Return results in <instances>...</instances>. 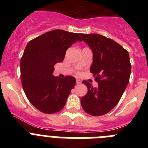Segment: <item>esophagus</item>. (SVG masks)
Returning <instances> with one entry per match:
<instances>
[{"mask_svg": "<svg viewBox=\"0 0 148 148\" xmlns=\"http://www.w3.org/2000/svg\"><path fill=\"white\" fill-rule=\"evenodd\" d=\"M76 84H81V81L79 79H76Z\"/></svg>", "mask_w": 148, "mask_h": 148, "instance_id": "esophagus-1", "label": "esophagus"}]
</instances>
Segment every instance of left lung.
<instances>
[{
  "mask_svg": "<svg viewBox=\"0 0 148 148\" xmlns=\"http://www.w3.org/2000/svg\"><path fill=\"white\" fill-rule=\"evenodd\" d=\"M82 40L92 52L90 72L93 73L98 87L86 81L87 93L81 98L86 113L99 116L109 113L118 104L129 83L131 65L129 53L113 40L99 34H80Z\"/></svg>",
  "mask_w": 148,
  "mask_h": 148,
  "instance_id": "left-lung-1",
  "label": "left lung"
}]
</instances>
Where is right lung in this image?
Listing matches in <instances>:
<instances>
[{"label":"right lung","mask_w":148,"mask_h":148,"mask_svg":"<svg viewBox=\"0 0 148 148\" xmlns=\"http://www.w3.org/2000/svg\"><path fill=\"white\" fill-rule=\"evenodd\" d=\"M78 40L82 41L78 34L55 29L27 44L21 59V79L27 99L40 112L52 114L64 107L75 78L54 76V65L62 62L66 49Z\"/></svg>","instance_id":"add662e5"}]
</instances>
